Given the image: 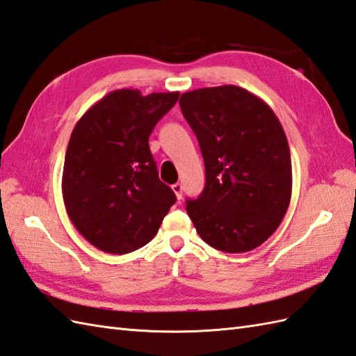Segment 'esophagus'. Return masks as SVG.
<instances>
[{"label":"esophagus","mask_w":356,"mask_h":356,"mask_svg":"<svg viewBox=\"0 0 356 356\" xmlns=\"http://www.w3.org/2000/svg\"><path fill=\"white\" fill-rule=\"evenodd\" d=\"M171 189H172V191H175L177 200H180V198H181V191H184V188H181V185L180 184H175V185L171 186Z\"/></svg>","instance_id":"obj_1"}]
</instances>
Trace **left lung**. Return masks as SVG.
<instances>
[{"mask_svg": "<svg viewBox=\"0 0 356 356\" xmlns=\"http://www.w3.org/2000/svg\"><path fill=\"white\" fill-rule=\"evenodd\" d=\"M195 134L206 185L186 212L206 244L244 253L275 234L291 200L285 131L271 107L239 86L202 88L180 97Z\"/></svg>", "mask_w": 356, "mask_h": 356, "instance_id": "8db88e82", "label": "left lung"}]
</instances>
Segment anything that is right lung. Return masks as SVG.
I'll use <instances>...</instances> for the list:
<instances>
[{
	"instance_id": "1",
	"label": "right lung",
	"mask_w": 356,
	"mask_h": 356,
	"mask_svg": "<svg viewBox=\"0 0 356 356\" xmlns=\"http://www.w3.org/2000/svg\"><path fill=\"white\" fill-rule=\"evenodd\" d=\"M179 92L117 89L79 120L66 148L62 194L72 225L102 252L124 254L150 243L176 203L148 147Z\"/></svg>"
}]
</instances>
